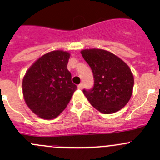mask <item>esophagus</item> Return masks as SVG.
<instances>
[{
    "label": "esophagus",
    "mask_w": 160,
    "mask_h": 160,
    "mask_svg": "<svg viewBox=\"0 0 160 160\" xmlns=\"http://www.w3.org/2000/svg\"><path fill=\"white\" fill-rule=\"evenodd\" d=\"M83 83H80V84L78 85V89L81 90V89H83Z\"/></svg>",
    "instance_id": "esophagus-1"
}]
</instances>
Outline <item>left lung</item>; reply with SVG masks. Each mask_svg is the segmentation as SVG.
I'll list each match as a JSON object with an SVG mask.
<instances>
[{
	"mask_svg": "<svg viewBox=\"0 0 160 160\" xmlns=\"http://www.w3.org/2000/svg\"><path fill=\"white\" fill-rule=\"evenodd\" d=\"M81 54L94 78L93 88L83 90L90 104L103 114H112L123 108L130 100L134 86L128 66L106 50L84 49Z\"/></svg>",
	"mask_w": 160,
	"mask_h": 160,
	"instance_id": "1",
	"label": "left lung"
}]
</instances>
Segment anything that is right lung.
<instances>
[{
    "instance_id": "1",
    "label": "right lung",
    "mask_w": 160,
    "mask_h": 160,
    "mask_svg": "<svg viewBox=\"0 0 160 160\" xmlns=\"http://www.w3.org/2000/svg\"><path fill=\"white\" fill-rule=\"evenodd\" d=\"M70 56L62 50L46 53L32 64L24 77L22 91L25 103L42 118L57 117L77 90L67 67Z\"/></svg>"
}]
</instances>
